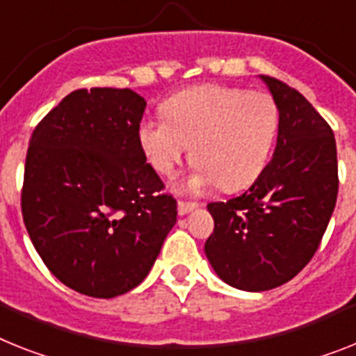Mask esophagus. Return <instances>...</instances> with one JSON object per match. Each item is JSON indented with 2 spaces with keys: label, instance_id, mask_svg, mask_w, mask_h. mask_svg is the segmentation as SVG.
<instances>
[{
  "label": "esophagus",
  "instance_id": "34e87169",
  "mask_svg": "<svg viewBox=\"0 0 356 356\" xmlns=\"http://www.w3.org/2000/svg\"><path fill=\"white\" fill-rule=\"evenodd\" d=\"M195 208H197L195 202L179 201V204H177V211H179V215H186V213H190V211L195 210Z\"/></svg>",
  "mask_w": 356,
  "mask_h": 356
}]
</instances>
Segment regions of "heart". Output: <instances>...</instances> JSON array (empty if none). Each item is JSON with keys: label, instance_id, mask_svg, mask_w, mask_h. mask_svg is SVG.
Returning a JSON list of instances; mask_svg holds the SVG:
<instances>
[{"label": "heart", "instance_id": "1", "mask_svg": "<svg viewBox=\"0 0 356 356\" xmlns=\"http://www.w3.org/2000/svg\"><path fill=\"white\" fill-rule=\"evenodd\" d=\"M166 119H143L137 139L154 170L164 177L175 173L192 146L197 166L188 190L217 183L235 192L252 184L270 159L279 104L264 90L201 85L186 88L163 103Z\"/></svg>", "mask_w": 356, "mask_h": 356}]
</instances>
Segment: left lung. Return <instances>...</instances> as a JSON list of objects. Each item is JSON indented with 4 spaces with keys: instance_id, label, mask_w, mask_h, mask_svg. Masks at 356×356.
Segmentation results:
<instances>
[{
    "instance_id": "8db88e82",
    "label": "left lung",
    "mask_w": 356,
    "mask_h": 356,
    "mask_svg": "<svg viewBox=\"0 0 356 356\" xmlns=\"http://www.w3.org/2000/svg\"><path fill=\"white\" fill-rule=\"evenodd\" d=\"M279 104L273 157L243 195L210 202L204 253L226 284L266 291L286 284L315 255L339 193L333 130L300 92L261 76Z\"/></svg>"
}]
</instances>
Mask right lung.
I'll use <instances>...</instances> for the list:
<instances>
[{
	"label": "right lung",
	"mask_w": 356,
	"mask_h": 356,
	"mask_svg": "<svg viewBox=\"0 0 356 356\" xmlns=\"http://www.w3.org/2000/svg\"><path fill=\"white\" fill-rule=\"evenodd\" d=\"M130 88H81L35 127L21 211L44 266L77 293L112 298L145 280L177 222V201L146 163Z\"/></svg>",
	"instance_id": "add662e5"
}]
</instances>
